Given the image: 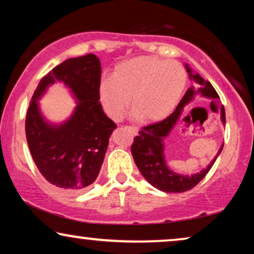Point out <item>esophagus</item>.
I'll list each match as a JSON object with an SVG mask.
<instances>
[{
    "instance_id": "34e87169",
    "label": "esophagus",
    "mask_w": 254,
    "mask_h": 254,
    "mask_svg": "<svg viewBox=\"0 0 254 254\" xmlns=\"http://www.w3.org/2000/svg\"><path fill=\"white\" fill-rule=\"evenodd\" d=\"M128 128H129V129H130L131 131H133V134H134V135H137V133H138V129H137L136 127H134V126H129Z\"/></svg>"
}]
</instances>
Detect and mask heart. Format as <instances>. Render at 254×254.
<instances>
[{"label": "heart", "mask_w": 254, "mask_h": 254, "mask_svg": "<svg viewBox=\"0 0 254 254\" xmlns=\"http://www.w3.org/2000/svg\"><path fill=\"white\" fill-rule=\"evenodd\" d=\"M187 82L185 68L177 61L141 55L116 65L111 78L99 84L100 103L113 120L124 117L129 105L144 124L164 120L180 102Z\"/></svg>", "instance_id": "b5f03b06"}]
</instances>
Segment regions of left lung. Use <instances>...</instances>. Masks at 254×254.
<instances>
[{"mask_svg":"<svg viewBox=\"0 0 254 254\" xmlns=\"http://www.w3.org/2000/svg\"><path fill=\"white\" fill-rule=\"evenodd\" d=\"M185 68L189 72L190 79H193L199 86L195 89L192 85L187 90L185 96L180 100L171 116L157 124L149 125V126L142 128L138 131V136L134 138L133 144H131V155H133L135 164L140 170L142 176L148 180L150 185L165 193H180L193 189L209 172L211 166L214 165L215 161L223 149V144H222L221 148L218 149L217 155L208 164L207 168L190 176L180 175V173L172 171L166 164L164 140L169 136L173 127L178 123L184 107L192 102L196 95H201L209 99H220L216 90L210 84V82L204 81L197 72H194L187 64H185ZM221 121L222 124L225 125V112L223 106H221Z\"/></svg>","mask_w":254,"mask_h":254,"instance_id":"8db88e82","label":"left lung"}]
</instances>
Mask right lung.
Returning a JSON list of instances; mask_svg holds the SVG:
<instances>
[{
    "instance_id": "add662e5",
    "label": "right lung",
    "mask_w": 254,
    "mask_h": 254,
    "mask_svg": "<svg viewBox=\"0 0 254 254\" xmlns=\"http://www.w3.org/2000/svg\"><path fill=\"white\" fill-rule=\"evenodd\" d=\"M100 74L95 54L68 59L40 79L27 109L25 131L33 161L47 182L67 192H78L95 182L117 128L99 103ZM55 81L64 82L78 103L61 124L50 123L39 106Z\"/></svg>"
}]
</instances>
